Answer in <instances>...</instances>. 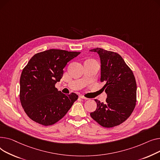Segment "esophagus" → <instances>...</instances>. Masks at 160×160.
Listing matches in <instances>:
<instances>
[{
	"label": "esophagus",
	"mask_w": 160,
	"mask_h": 160,
	"mask_svg": "<svg viewBox=\"0 0 160 160\" xmlns=\"http://www.w3.org/2000/svg\"><path fill=\"white\" fill-rule=\"evenodd\" d=\"M79 98H81V99H85V100L88 99V98H85V97H84V96H82V95H79Z\"/></svg>",
	"instance_id": "1"
}]
</instances>
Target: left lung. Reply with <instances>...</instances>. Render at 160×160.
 <instances>
[{"label":"left lung","mask_w":160,"mask_h":160,"mask_svg":"<svg viewBox=\"0 0 160 160\" xmlns=\"http://www.w3.org/2000/svg\"><path fill=\"white\" fill-rule=\"evenodd\" d=\"M90 51L99 55L101 82L105 83L102 89L107 94L105 103L95 99L97 108L90 116L103 127L118 126L130 117L136 104L134 73L119 54L100 48Z\"/></svg>","instance_id":"left-lung-1"}]
</instances>
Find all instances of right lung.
<instances>
[{
  "label": "right lung",
  "instance_id": "right-lung-1",
  "mask_svg": "<svg viewBox=\"0 0 160 160\" xmlns=\"http://www.w3.org/2000/svg\"><path fill=\"white\" fill-rule=\"evenodd\" d=\"M78 52L50 49L35 54L22 70L20 79V101L27 116L44 126L55 124L72 107L78 96L66 95L55 87L67 62Z\"/></svg>",
  "mask_w": 160,
  "mask_h": 160
}]
</instances>
